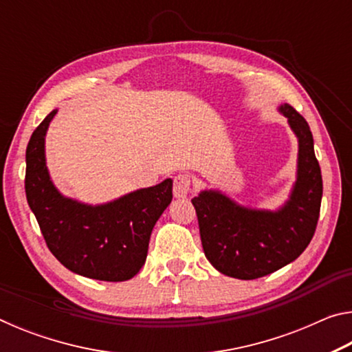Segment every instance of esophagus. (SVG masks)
Segmentation results:
<instances>
[{
    "mask_svg": "<svg viewBox=\"0 0 352 352\" xmlns=\"http://www.w3.org/2000/svg\"><path fill=\"white\" fill-rule=\"evenodd\" d=\"M192 188V177L189 174H178L174 177V195L177 199H184Z\"/></svg>",
    "mask_w": 352,
    "mask_h": 352,
    "instance_id": "34e87169",
    "label": "esophagus"
}]
</instances>
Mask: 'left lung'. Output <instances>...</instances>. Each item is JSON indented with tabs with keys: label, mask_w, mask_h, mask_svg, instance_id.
I'll list each match as a JSON object with an SVG mask.
<instances>
[{
	"label": "left lung",
	"mask_w": 352,
	"mask_h": 352,
	"mask_svg": "<svg viewBox=\"0 0 352 352\" xmlns=\"http://www.w3.org/2000/svg\"><path fill=\"white\" fill-rule=\"evenodd\" d=\"M298 138L296 182L289 200L278 211L237 205L219 190H201L192 205L200 239L214 269L237 279H256L283 269L305 252L317 228L323 180L306 119L284 104Z\"/></svg>",
	"instance_id": "8db88e82"
}]
</instances>
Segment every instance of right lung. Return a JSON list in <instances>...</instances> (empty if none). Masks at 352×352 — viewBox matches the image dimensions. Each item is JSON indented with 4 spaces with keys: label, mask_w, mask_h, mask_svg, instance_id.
I'll list each match as a JSON object with an SVG mask.
<instances>
[{
    "label": "right lung",
    "mask_w": 352,
    "mask_h": 352,
    "mask_svg": "<svg viewBox=\"0 0 352 352\" xmlns=\"http://www.w3.org/2000/svg\"><path fill=\"white\" fill-rule=\"evenodd\" d=\"M56 113L34 130L26 148L29 208L50 252L68 270L99 281H127L144 265L153 226L172 200V180L96 206L63 197L45 158V136Z\"/></svg>",
    "instance_id": "1"
}]
</instances>
